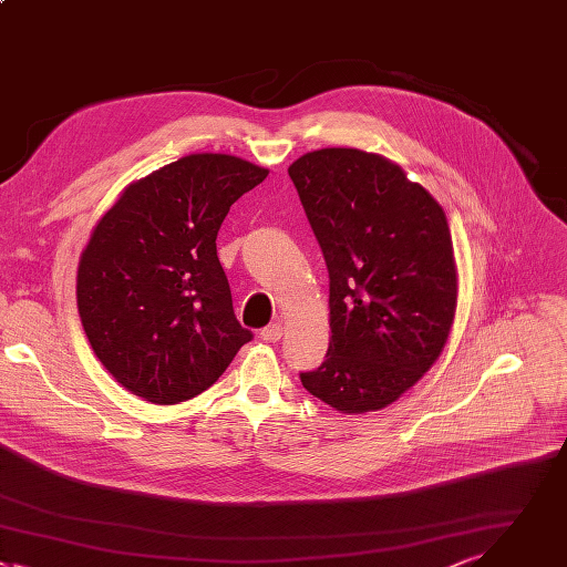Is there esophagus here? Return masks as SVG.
<instances>
[{"mask_svg": "<svg viewBox=\"0 0 567 567\" xmlns=\"http://www.w3.org/2000/svg\"><path fill=\"white\" fill-rule=\"evenodd\" d=\"M281 334H284L281 323H270V326H266L261 330V339H266V342H279Z\"/></svg>", "mask_w": 567, "mask_h": 567, "instance_id": "esophagus-1", "label": "esophagus"}]
</instances>
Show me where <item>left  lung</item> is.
Segmentation results:
<instances>
[{
  "label": "left lung",
  "mask_w": 567,
  "mask_h": 567,
  "mask_svg": "<svg viewBox=\"0 0 567 567\" xmlns=\"http://www.w3.org/2000/svg\"><path fill=\"white\" fill-rule=\"evenodd\" d=\"M297 187L330 277V342L303 389L339 413L380 411L440 358L458 268L440 203L404 169L353 147L297 158Z\"/></svg>",
  "instance_id": "obj_1"
}]
</instances>
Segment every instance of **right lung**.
Here are the masks:
<instances>
[{"label":"right lung","mask_w":567,"mask_h":567,"mask_svg":"<svg viewBox=\"0 0 567 567\" xmlns=\"http://www.w3.org/2000/svg\"><path fill=\"white\" fill-rule=\"evenodd\" d=\"M268 176L230 154H189L130 183L89 237L78 312L100 364L152 404L209 389L252 339L216 257L230 205Z\"/></svg>","instance_id":"right-lung-1"}]
</instances>
